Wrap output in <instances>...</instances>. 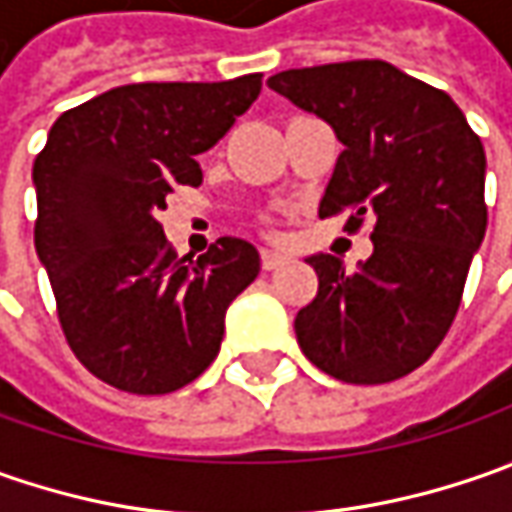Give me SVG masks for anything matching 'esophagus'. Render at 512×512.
<instances>
[{
    "mask_svg": "<svg viewBox=\"0 0 512 512\" xmlns=\"http://www.w3.org/2000/svg\"><path fill=\"white\" fill-rule=\"evenodd\" d=\"M287 265V256L285 253H279V250H270V247H265L262 250V267L265 270H279V267Z\"/></svg>",
    "mask_w": 512,
    "mask_h": 512,
    "instance_id": "esophagus-1",
    "label": "esophagus"
}]
</instances>
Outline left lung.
<instances>
[{
    "label": "left lung",
    "mask_w": 512,
    "mask_h": 512,
    "mask_svg": "<svg viewBox=\"0 0 512 512\" xmlns=\"http://www.w3.org/2000/svg\"><path fill=\"white\" fill-rule=\"evenodd\" d=\"M267 88L336 130L344 150L319 216H373V253L344 270L310 256L319 293L296 316L310 362L347 384H384L424 364L462 305L487 230L484 148L459 105L382 59L282 70Z\"/></svg>",
    "instance_id": "left-lung-1"
}]
</instances>
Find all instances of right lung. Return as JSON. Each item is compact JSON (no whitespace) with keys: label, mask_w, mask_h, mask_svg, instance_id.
<instances>
[{"label":"right lung","mask_w":512,"mask_h":512,"mask_svg":"<svg viewBox=\"0 0 512 512\" xmlns=\"http://www.w3.org/2000/svg\"><path fill=\"white\" fill-rule=\"evenodd\" d=\"M262 90L227 82H139L65 110L33 162V245L76 359L116 390L162 396L216 359L230 302L259 253L222 236L196 262L159 225L176 185H202L210 150Z\"/></svg>","instance_id":"1"}]
</instances>
